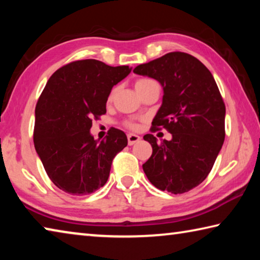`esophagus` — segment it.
<instances>
[{
    "mask_svg": "<svg viewBox=\"0 0 260 260\" xmlns=\"http://www.w3.org/2000/svg\"><path fill=\"white\" fill-rule=\"evenodd\" d=\"M127 140H128V144H129V146H133V144L139 142V141L141 140V138H140L139 135L133 134V133H129L128 135H127Z\"/></svg>",
    "mask_w": 260,
    "mask_h": 260,
    "instance_id": "1",
    "label": "esophagus"
}]
</instances>
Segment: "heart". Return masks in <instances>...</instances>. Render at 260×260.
<instances>
[{"label":"heart","instance_id":"1","mask_svg":"<svg viewBox=\"0 0 260 260\" xmlns=\"http://www.w3.org/2000/svg\"><path fill=\"white\" fill-rule=\"evenodd\" d=\"M147 81H149V79H140V80L136 81V83H135V87H139L140 85H142V83L147 82ZM113 94H114V90H112V91H111V94H110L109 98H110V99H112ZM126 126L128 127V128H131V129H136V128H139L138 122H135V121H133V120H128V121H126Z\"/></svg>","mask_w":260,"mask_h":260}]
</instances>
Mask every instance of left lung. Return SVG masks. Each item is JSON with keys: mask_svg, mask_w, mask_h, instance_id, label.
<instances>
[{"mask_svg": "<svg viewBox=\"0 0 260 260\" xmlns=\"http://www.w3.org/2000/svg\"><path fill=\"white\" fill-rule=\"evenodd\" d=\"M133 72L162 86V103L150 131L172 134V140L160 143L152 134L143 136L152 147L144 173L160 190L189 191L208 177L225 141L226 107L214 78L196 57L181 51L141 64Z\"/></svg>", "mask_w": 260, "mask_h": 260, "instance_id": "obj_1", "label": "left lung"}]
</instances>
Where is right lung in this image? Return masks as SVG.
<instances>
[{
  "label": "right lung",
  "mask_w": 260,
  "mask_h": 260,
  "mask_svg": "<svg viewBox=\"0 0 260 260\" xmlns=\"http://www.w3.org/2000/svg\"><path fill=\"white\" fill-rule=\"evenodd\" d=\"M131 70L82 59L61 67L48 80L35 108L33 140L48 177L63 191L88 195L107 183L127 136L112 128L98 141L89 131L93 119L107 112L112 87Z\"/></svg>",
  "instance_id": "right-lung-1"
}]
</instances>
